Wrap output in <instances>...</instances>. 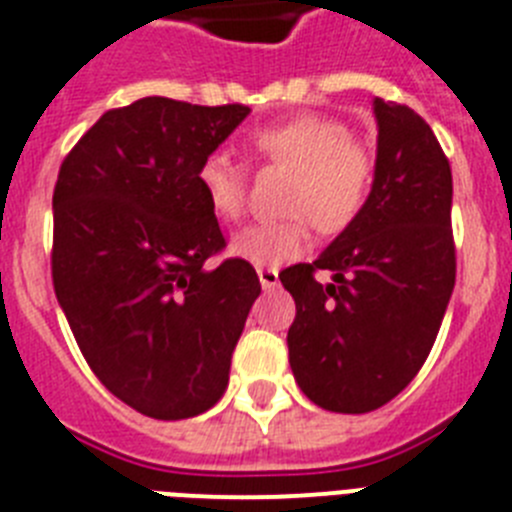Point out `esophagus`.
<instances>
[{
    "label": "esophagus",
    "mask_w": 512,
    "mask_h": 512,
    "mask_svg": "<svg viewBox=\"0 0 512 512\" xmlns=\"http://www.w3.org/2000/svg\"><path fill=\"white\" fill-rule=\"evenodd\" d=\"M257 276H260V283H263V289H278V270L276 268H257Z\"/></svg>",
    "instance_id": "esophagus-1"
}]
</instances>
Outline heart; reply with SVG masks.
I'll list each match as a JSON object with an SVG mask.
<instances>
[{
  "label": "heart",
  "mask_w": 512,
  "mask_h": 512,
  "mask_svg": "<svg viewBox=\"0 0 512 512\" xmlns=\"http://www.w3.org/2000/svg\"><path fill=\"white\" fill-rule=\"evenodd\" d=\"M252 145L265 161L294 174L286 187L281 221L252 223L231 242V252L257 268H278L304 255L309 223L320 234H341L359 218L375 182V156L351 137L341 119L299 114L255 132ZM197 184L221 221L242 218L247 176L229 153L213 150L197 169Z\"/></svg>",
  "instance_id": "heart-1"
}]
</instances>
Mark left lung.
Here are the masks:
<instances>
[{"label":"left lung","mask_w":512,"mask_h":512,"mask_svg":"<svg viewBox=\"0 0 512 512\" xmlns=\"http://www.w3.org/2000/svg\"><path fill=\"white\" fill-rule=\"evenodd\" d=\"M372 192L315 263L281 273L294 296L289 364L309 401L367 414L427 362L455 286L450 163L414 109L375 98ZM328 269L330 284L314 278Z\"/></svg>","instance_id":"8db88e82"}]
</instances>
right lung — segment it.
Listing matches in <instances>:
<instances>
[{"label": "right lung", "instance_id": "add662e5", "mask_svg": "<svg viewBox=\"0 0 512 512\" xmlns=\"http://www.w3.org/2000/svg\"><path fill=\"white\" fill-rule=\"evenodd\" d=\"M249 106L148 96L106 111L54 187L51 278L98 380L135 411L190 419L221 401L231 354L260 296L226 247L197 169Z\"/></svg>", "mask_w": 512, "mask_h": 512}]
</instances>
